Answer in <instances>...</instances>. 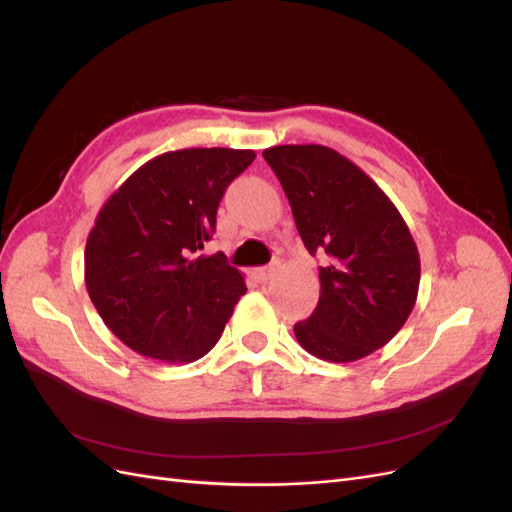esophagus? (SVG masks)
I'll use <instances>...</instances> for the list:
<instances>
[{
    "label": "esophagus",
    "mask_w": 512,
    "mask_h": 512,
    "mask_svg": "<svg viewBox=\"0 0 512 512\" xmlns=\"http://www.w3.org/2000/svg\"><path fill=\"white\" fill-rule=\"evenodd\" d=\"M273 275H275V265H269V267H260V269H256V271H254V277H256L258 282H262V284L269 282Z\"/></svg>",
    "instance_id": "esophagus-1"
}]
</instances>
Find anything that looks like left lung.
<instances>
[{"label":"left lung","instance_id":"8db88e82","mask_svg":"<svg viewBox=\"0 0 512 512\" xmlns=\"http://www.w3.org/2000/svg\"><path fill=\"white\" fill-rule=\"evenodd\" d=\"M309 254H324L314 314L297 342L322 361L352 363L391 342L416 303L421 258L410 228L378 183L324 145L262 151Z\"/></svg>","mask_w":512,"mask_h":512}]
</instances>
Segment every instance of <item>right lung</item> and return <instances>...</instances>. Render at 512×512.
Segmentation results:
<instances>
[{
	"label": "right lung",
	"mask_w": 512,
	"mask_h": 512,
	"mask_svg": "<svg viewBox=\"0 0 512 512\" xmlns=\"http://www.w3.org/2000/svg\"><path fill=\"white\" fill-rule=\"evenodd\" d=\"M252 149L198 147L145 162L102 205L85 245V286L100 318L134 352L162 363L205 356L245 294L222 252L196 256L228 183Z\"/></svg>",
	"instance_id": "obj_1"
}]
</instances>
